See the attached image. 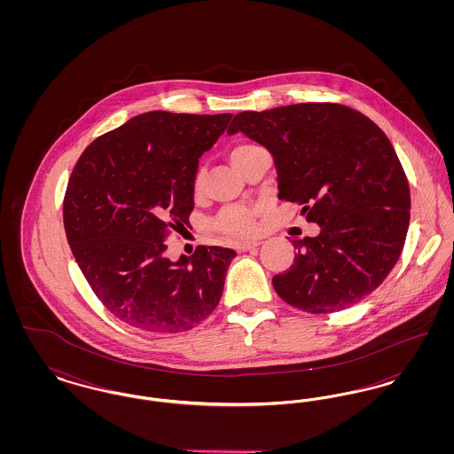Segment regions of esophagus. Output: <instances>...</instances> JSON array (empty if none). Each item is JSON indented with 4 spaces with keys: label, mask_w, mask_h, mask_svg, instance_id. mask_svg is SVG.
<instances>
[{
    "label": "esophagus",
    "mask_w": 454,
    "mask_h": 454,
    "mask_svg": "<svg viewBox=\"0 0 454 454\" xmlns=\"http://www.w3.org/2000/svg\"><path fill=\"white\" fill-rule=\"evenodd\" d=\"M259 245L260 241H243V243H238L237 250L238 252H248V250H252V248H255Z\"/></svg>",
    "instance_id": "34e87169"
}]
</instances>
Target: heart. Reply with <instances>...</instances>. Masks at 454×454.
<instances>
[{"label": "heart", "mask_w": 454, "mask_h": 454, "mask_svg": "<svg viewBox=\"0 0 454 454\" xmlns=\"http://www.w3.org/2000/svg\"><path fill=\"white\" fill-rule=\"evenodd\" d=\"M260 150L255 145H237L233 146L228 158L231 161V165L238 168L245 158H248L252 153ZM204 182V172L197 170L194 176L195 191H199L202 187ZM219 233L226 235L230 238H245L254 235L257 231V224H255V213L248 207H233V209H226L224 213H221L215 223Z\"/></svg>", "instance_id": "obj_1"}]
</instances>
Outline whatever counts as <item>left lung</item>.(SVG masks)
<instances>
[{
  "label": "left lung",
  "mask_w": 454,
  "mask_h": 454,
  "mask_svg": "<svg viewBox=\"0 0 454 454\" xmlns=\"http://www.w3.org/2000/svg\"><path fill=\"white\" fill-rule=\"evenodd\" d=\"M270 152L279 199L320 226L294 241V263L272 279L276 293L317 315L371 294L402 255L411 223L409 180L387 134L339 104L239 112L228 128Z\"/></svg>",
  "instance_id": "1"
}]
</instances>
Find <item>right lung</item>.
I'll list each match as a JSON object with an SVG mask.
<instances>
[{
  "instance_id": "right-lung-1",
  "label": "right lung",
  "mask_w": 454,
  "mask_h": 454,
  "mask_svg": "<svg viewBox=\"0 0 454 454\" xmlns=\"http://www.w3.org/2000/svg\"><path fill=\"white\" fill-rule=\"evenodd\" d=\"M231 114L145 112L97 137L66 189L67 243L90 287L119 320L178 333L206 320L235 250L199 247L172 262L170 231L189 226L194 176Z\"/></svg>"
}]
</instances>
